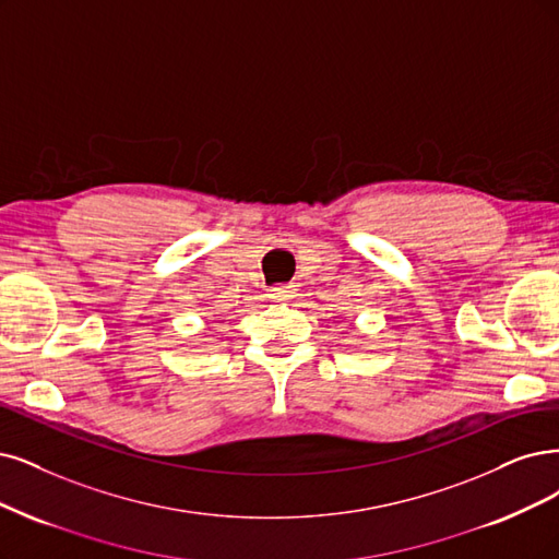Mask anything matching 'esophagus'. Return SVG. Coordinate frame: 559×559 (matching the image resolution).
I'll return each mask as SVG.
<instances>
[{"label":"esophagus","mask_w":559,"mask_h":559,"mask_svg":"<svg viewBox=\"0 0 559 559\" xmlns=\"http://www.w3.org/2000/svg\"><path fill=\"white\" fill-rule=\"evenodd\" d=\"M266 297L272 301H285V299L295 297V290H290V287H285V285H278V287H272V290L266 293Z\"/></svg>","instance_id":"34e87169"}]
</instances>
